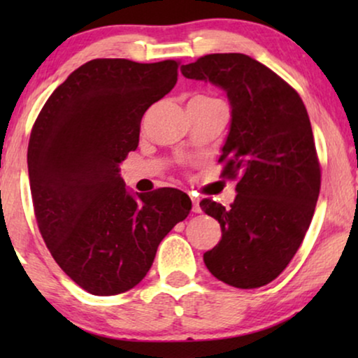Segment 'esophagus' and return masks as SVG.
<instances>
[{"label":"esophagus","mask_w":358,"mask_h":358,"mask_svg":"<svg viewBox=\"0 0 358 358\" xmlns=\"http://www.w3.org/2000/svg\"><path fill=\"white\" fill-rule=\"evenodd\" d=\"M190 200H192V212L199 213L200 212V200L197 197H190Z\"/></svg>","instance_id":"esophagus-1"}]
</instances>
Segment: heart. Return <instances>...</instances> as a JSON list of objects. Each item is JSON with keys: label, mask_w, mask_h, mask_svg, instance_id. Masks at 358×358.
<instances>
[{"label": "heart", "mask_w": 358, "mask_h": 358, "mask_svg": "<svg viewBox=\"0 0 358 358\" xmlns=\"http://www.w3.org/2000/svg\"><path fill=\"white\" fill-rule=\"evenodd\" d=\"M199 97H203V96H199Z\"/></svg>", "instance_id": "obj_1"}]
</instances>
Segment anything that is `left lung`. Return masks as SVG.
Returning a JSON list of instances; mask_svg holds the SVG:
<instances>
[{"label": "left lung", "mask_w": 358, "mask_h": 358, "mask_svg": "<svg viewBox=\"0 0 358 358\" xmlns=\"http://www.w3.org/2000/svg\"><path fill=\"white\" fill-rule=\"evenodd\" d=\"M180 71L222 87L231 106L220 163L224 178H238V195L228 208L200 202L222 227L220 243L203 254L205 266L231 287L267 285L296 254L320 195L306 107L288 83L243 53H212Z\"/></svg>", "instance_id": "left-lung-1"}]
</instances>
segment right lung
<instances>
[{
    "instance_id": "1",
    "label": "right lung",
    "mask_w": 358,
    "mask_h": 358,
    "mask_svg": "<svg viewBox=\"0 0 358 358\" xmlns=\"http://www.w3.org/2000/svg\"><path fill=\"white\" fill-rule=\"evenodd\" d=\"M178 62L96 58L48 97L32 127L27 168L37 224L62 271L91 295L143 280L159 243L192 208L182 190L131 194L120 163L141 117L173 90Z\"/></svg>"
}]
</instances>
